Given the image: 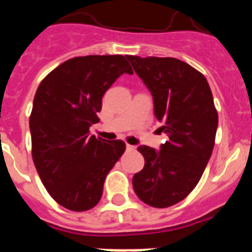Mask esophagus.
Here are the masks:
<instances>
[{"label":"esophagus","mask_w":252,"mask_h":252,"mask_svg":"<svg viewBox=\"0 0 252 252\" xmlns=\"http://www.w3.org/2000/svg\"><path fill=\"white\" fill-rule=\"evenodd\" d=\"M126 149H127L128 151H132V150H135V146L130 145V144H126Z\"/></svg>","instance_id":"obj_1"}]
</instances>
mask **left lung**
Returning a JSON list of instances; mask_svg holds the SVG:
<instances>
[{
	"mask_svg": "<svg viewBox=\"0 0 252 252\" xmlns=\"http://www.w3.org/2000/svg\"><path fill=\"white\" fill-rule=\"evenodd\" d=\"M153 95L154 113L169 137L160 150L141 145L144 169L132 186L144 203L174 206L198 184L212 155L218 115L206 77L175 58L127 55Z\"/></svg>",
	"mask_w": 252,
	"mask_h": 252,
	"instance_id": "8db88e82",
	"label": "left lung"
}]
</instances>
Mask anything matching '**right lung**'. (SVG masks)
I'll use <instances>...</instances> for the list:
<instances>
[{
	"instance_id": "add662e5",
	"label": "right lung",
	"mask_w": 252,
	"mask_h": 252,
	"mask_svg": "<svg viewBox=\"0 0 252 252\" xmlns=\"http://www.w3.org/2000/svg\"><path fill=\"white\" fill-rule=\"evenodd\" d=\"M124 73L122 55L66 60L37 87L30 116L32 160L44 187L64 208L83 212L98 203L103 183L126 145L90 135L102 97Z\"/></svg>"
}]
</instances>
